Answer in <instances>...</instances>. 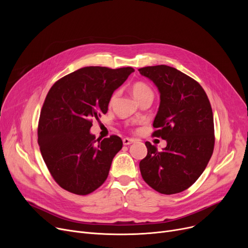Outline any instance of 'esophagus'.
Returning <instances> with one entry per match:
<instances>
[{
    "label": "esophagus",
    "instance_id": "esophagus-1",
    "mask_svg": "<svg viewBox=\"0 0 248 248\" xmlns=\"http://www.w3.org/2000/svg\"><path fill=\"white\" fill-rule=\"evenodd\" d=\"M134 141H135V140H134V139H129V138H124V139L123 140V142H124V146L131 145V144H133Z\"/></svg>",
    "mask_w": 248,
    "mask_h": 248
}]
</instances>
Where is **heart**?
I'll return each mask as SVG.
<instances>
[{
	"mask_svg": "<svg viewBox=\"0 0 248 248\" xmlns=\"http://www.w3.org/2000/svg\"><path fill=\"white\" fill-rule=\"evenodd\" d=\"M132 93L136 97V99L139 101L142 96L147 95L148 93H152V89L145 82L138 81L132 85ZM114 97H115V93L111 96V100H113Z\"/></svg>",
	"mask_w": 248,
	"mask_h": 248,
	"instance_id": "1",
	"label": "heart"
}]
</instances>
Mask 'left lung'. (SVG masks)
I'll return each instance as SVG.
<instances>
[{"label": "left lung", "mask_w": 248, "mask_h": 248, "mask_svg": "<svg viewBox=\"0 0 248 248\" xmlns=\"http://www.w3.org/2000/svg\"><path fill=\"white\" fill-rule=\"evenodd\" d=\"M157 85L160 107L153 137L167 140L159 152L146 141L140 162L142 179L154 190L171 195L185 191L201 176L214 150V121L209 99L193 78L167 65L139 69Z\"/></svg>", "instance_id": "left-lung-1"}]
</instances>
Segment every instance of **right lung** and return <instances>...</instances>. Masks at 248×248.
I'll return each mask as SVG.
<instances>
[{
	"label": "right lung",
	"instance_id": "add662e5",
	"mask_svg": "<svg viewBox=\"0 0 248 248\" xmlns=\"http://www.w3.org/2000/svg\"><path fill=\"white\" fill-rule=\"evenodd\" d=\"M134 71L87 66L60 78L48 91L38 144L51 176L64 190L88 195L107 180L123 140L114 135L95 140L89 129L93 119L108 112L113 91Z\"/></svg>",
	"mask_w": 248,
	"mask_h": 248
}]
</instances>
